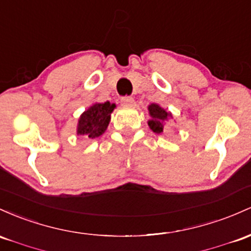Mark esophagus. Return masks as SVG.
<instances>
[{
  "label": "esophagus",
  "instance_id": "1",
  "mask_svg": "<svg viewBox=\"0 0 251 251\" xmlns=\"http://www.w3.org/2000/svg\"><path fill=\"white\" fill-rule=\"evenodd\" d=\"M121 103L123 105H133L134 104V98L133 97H129V96H126V97L121 98Z\"/></svg>",
  "mask_w": 251,
  "mask_h": 251
}]
</instances>
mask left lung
<instances>
[{"label":"left lung","instance_id":"1","mask_svg":"<svg viewBox=\"0 0 251 251\" xmlns=\"http://www.w3.org/2000/svg\"><path fill=\"white\" fill-rule=\"evenodd\" d=\"M148 112L151 118L148 120V126L155 134H161L165 129V125L168 120L173 118L172 112L167 111L159 104L151 103L148 105Z\"/></svg>","mask_w":251,"mask_h":251}]
</instances>
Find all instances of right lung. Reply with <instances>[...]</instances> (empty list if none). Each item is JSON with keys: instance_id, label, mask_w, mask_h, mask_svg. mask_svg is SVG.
Returning a JSON list of instances; mask_svg holds the SVG:
<instances>
[{"instance_id": "obj_1", "label": "right lung", "mask_w": 251, "mask_h": 251, "mask_svg": "<svg viewBox=\"0 0 251 251\" xmlns=\"http://www.w3.org/2000/svg\"><path fill=\"white\" fill-rule=\"evenodd\" d=\"M116 104L94 103L80 115L77 125V135H83L88 139H97L105 133L111 120V114Z\"/></svg>"}]
</instances>
